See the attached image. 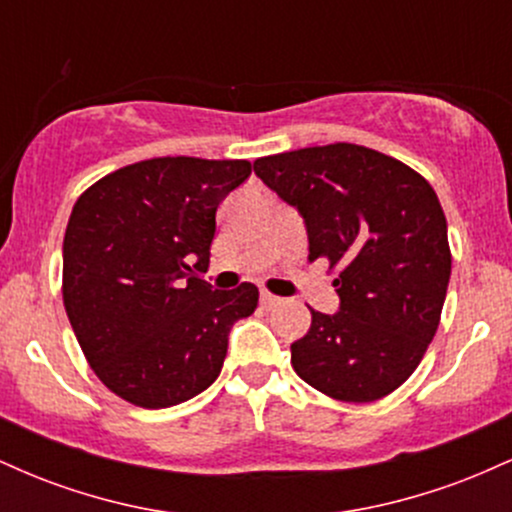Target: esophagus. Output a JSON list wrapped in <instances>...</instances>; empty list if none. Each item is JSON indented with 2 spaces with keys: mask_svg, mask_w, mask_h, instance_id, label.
<instances>
[{
  "mask_svg": "<svg viewBox=\"0 0 512 512\" xmlns=\"http://www.w3.org/2000/svg\"><path fill=\"white\" fill-rule=\"evenodd\" d=\"M279 301L281 298H276V296H272V293H267V291H262V296H260V303H262V308H274V305H279Z\"/></svg>",
  "mask_w": 512,
  "mask_h": 512,
  "instance_id": "esophagus-1",
  "label": "esophagus"
}]
</instances>
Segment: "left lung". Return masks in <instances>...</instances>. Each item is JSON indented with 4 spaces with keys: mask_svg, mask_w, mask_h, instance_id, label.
<instances>
[{
    "mask_svg": "<svg viewBox=\"0 0 512 512\" xmlns=\"http://www.w3.org/2000/svg\"><path fill=\"white\" fill-rule=\"evenodd\" d=\"M255 173L303 216L308 260L339 267V310H310L293 370L342 402L390 395L424 358L448 293V223L433 187L397 158L344 142L257 158Z\"/></svg>",
    "mask_w": 512,
    "mask_h": 512,
    "instance_id": "left-lung-1",
    "label": "left lung"
}]
</instances>
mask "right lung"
<instances>
[{"label": "right lung", "instance_id": "obj_1", "mask_svg": "<svg viewBox=\"0 0 512 512\" xmlns=\"http://www.w3.org/2000/svg\"><path fill=\"white\" fill-rule=\"evenodd\" d=\"M250 161L166 156L105 175L76 199L62 245V298L88 366L134 407L187 402L219 378L255 284L214 291L216 209Z\"/></svg>", "mask_w": 512, "mask_h": 512}]
</instances>
